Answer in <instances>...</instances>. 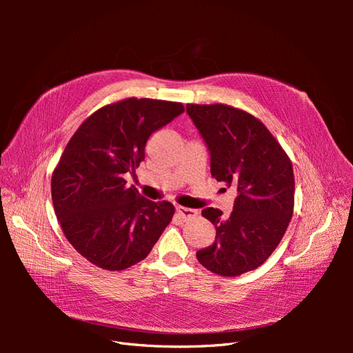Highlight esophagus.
<instances>
[{
    "mask_svg": "<svg viewBox=\"0 0 353 353\" xmlns=\"http://www.w3.org/2000/svg\"><path fill=\"white\" fill-rule=\"evenodd\" d=\"M176 212L183 219H190V218H194L197 215V210L190 209V208H183V206H176Z\"/></svg>",
    "mask_w": 353,
    "mask_h": 353,
    "instance_id": "1",
    "label": "esophagus"
}]
</instances>
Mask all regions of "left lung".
Returning a JSON list of instances; mask_svg holds the SVG:
<instances>
[{"instance_id":"1","label":"left lung","mask_w":353,"mask_h":353,"mask_svg":"<svg viewBox=\"0 0 353 353\" xmlns=\"http://www.w3.org/2000/svg\"><path fill=\"white\" fill-rule=\"evenodd\" d=\"M210 153V174L237 187L228 218L215 208L201 215L216 228L215 243L196 253L213 274L237 276L261 266L280 244L293 216L292 160L258 117L228 104H187Z\"/></svg>"}]
</instances>
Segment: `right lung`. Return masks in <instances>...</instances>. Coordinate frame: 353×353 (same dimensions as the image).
I'll list each match as a JSON object with an SVG mask.
<instances>
[{"label":"right lung","instance_id":"add662e5","mask_svg":"<svg viewBox=\"0 0 353 353\" xmlns=\"http://www.w3.org/2000/svg\"><path fill=\"white\" fill-rule=\"evenodd\" d=\"M183 112L175 101L125 99L94 112L69 140L51 176L52 205L68 241L92 265L130 268L172 221V203L144 199L125 174L144 160L148 137Z\"/></svg>","mask_w":353,"mask_h":353}]
</instances>
